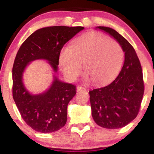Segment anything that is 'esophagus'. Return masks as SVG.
I'll use <instances>...</instances> for the list:
<instances>
[{
	"mask_svg": "<svg viewBox=\"0 0 154 154\" xmlns=\"http://www.w3.org/2000/svg\"><path fill=\"white\" fill-rule=\"evenodd\" d=\"M83 90H86V88L84 87H82V86H78L77 87V91H83Z\"/></svg>",
	"mask_w": 154,
	"mask_h": 154,
	"instance_id": "obj_1",
	"label": "esophagus"
}]
</instances>
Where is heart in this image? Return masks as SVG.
I'll return each mask as SVG.
<instances>
[{
	"label": "heart",
	"mask_w": 154,
	"mask_h": 154,
	"mask_svg": "<svg viewBox=\"0 0 154 154\" xmlns=\"http://www.w3.org/2000/svg\"><path fill=\"white\" fill-rule=\"evenodd\" d=\"M124 60L121 44L98 32H89L76 39L72 48L64 47L59 55L60 65L69 80L77 78L84 63L86 77L97 85H106L115 78Z\"/></svg>",
	"instance_id": "1"
}]
</instances>
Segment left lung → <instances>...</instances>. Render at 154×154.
<instances>
[{"mask_svg":"<svg viewBox=\"0 0 154 154\" xmlns=\"http://www.w3.org/2000/svg\"><path fill=\"white\" fill-rule=\"evenodd\" d=\"M123 48L124 63L117 77L106 86L89 91L91 115L97 125L105 129L122 128L137 117L143 92L141 65L135 50L114 29L99 26Z\"/></svg>","mask_w":154,"mask_h":154,"instance_id":"8db88e82","label":"left lung"}]
</instances>
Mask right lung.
<instances>
[{
    "label": "right lung",
    "instance_id": "add662e5",
    "mask_svg": "<svg viewBox=\"0 0 154 154\" xmlns=\"http://www.w3.org/2000/svg\"><path fill=\"white\" fill-rule=\"evenodd\" d=\"M83 27L52 26L36 30L21 45L13 66V97L23 120L36 131H57L67 122V109L76 94V87L60 81L56 76L46 91L31 94L23 83L26 66L36 60H46L54 72L59 55L66 42Z\"/></svg>",
    "mask_w": 154,
    "mask_h": 154
}]
</instances>
